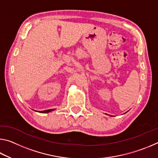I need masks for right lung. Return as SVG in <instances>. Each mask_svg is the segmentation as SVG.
I'll return each mask as SVG.
<instances>
[{
	"mask_svg": "<svg viewBox=\"0 0 158 158\" xmlns=\"http://www.w3.org/2000/svg\"><path fill=\"white\" fill-rule=\"evenodd\" d=\"M54 109H48V110H45V111H38L40 113H49V112H51L52 111H53Z\"/></svg>",
	"mask_w": 158,
	"mask_h": 158,
	"instance_id": "add662e5",
	"label": "right lung"
}]
</instances>
